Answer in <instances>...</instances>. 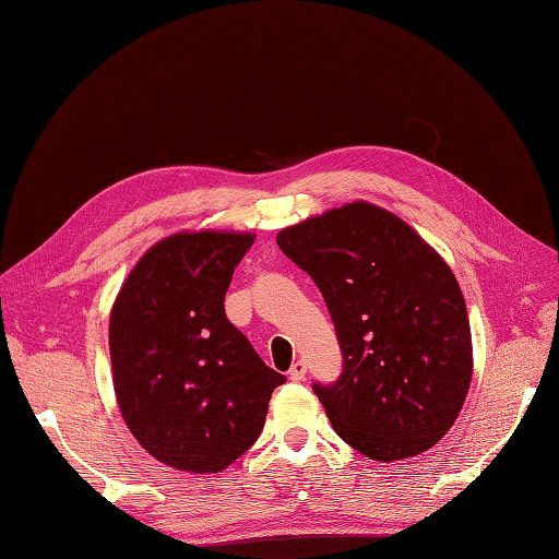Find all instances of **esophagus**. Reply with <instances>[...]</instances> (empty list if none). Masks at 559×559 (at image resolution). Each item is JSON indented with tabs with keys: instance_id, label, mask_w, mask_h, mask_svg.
<instances>
[{
	"instance_id": "34e87169",
	"label": "esophagus",
	"mask_w": 559,
	"mask_h": 559,
	"mask_svg": "<svg viewBox=\"0 0 559 559\" xmlns=\"http://www.w3.org/2000/svg\"><path fill=\"white\" fill-rule=\"evenodd\" d=\"M287 376H290V380L293 382H301L304 378H306V361H295L293 364V368L290 370H287Z\"/></svg>"
}]
</instances>
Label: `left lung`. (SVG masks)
Returning a JSON list of instances; mask_svg holds the SVG:
<instances>
[{"instance_id":"1","label":"left lung","mask_w":559,"mask_h":559,"mask_svg":"<svg viewBox=\"0 0 559 559\" xmlns=\"http://www.w3.org/2000/svg\"><path fill=\"white\" fill-rule=\"evenodd\" d=\"M276 241L316 281L336 326L343 373L313 391L338 438L382 463L438 444L472 382L467 308L449 264L364 200L285 227Z\"/></svg>"}]
</instances>
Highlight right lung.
Segmentation results:
<instances>
[{
	"mask_svg": "<svg viewBox=\"0 0 559 559\" xmlns=\"http://www.w3.org/2000/svg\"><path fill=\"white\" fill-rule=\"evenodd\" d=\"M251 233H177L154 243L110 313L112 382L142 449L181 472H221L253 447L272 391L269 368L225 316Z\"/></svg>",
	"mask_w": 559,
	"mask_h": 559,
	"instance_id": "add662e5",
	"label": "right lung"
}]
</instances>
